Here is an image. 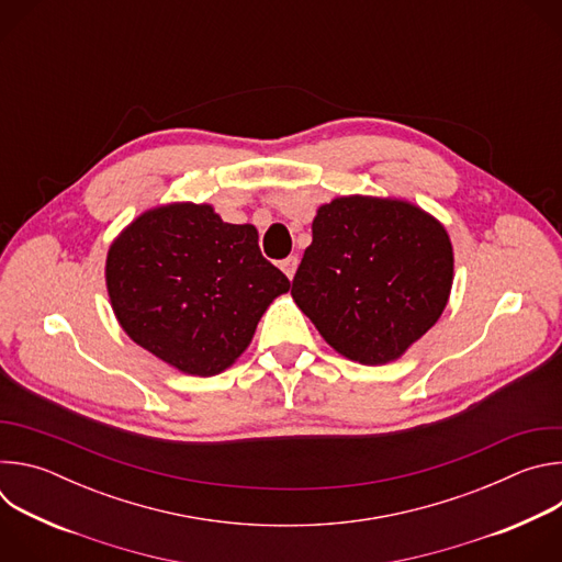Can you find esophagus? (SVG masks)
I'll return each mask as SVG.
<instances>
[{
  "instance_id": "1",
  "label": "esophagus",
  "mask_w": 562,
  "mask_h": 562,
  "mask_svg": "<svg viewBox=\"0 0 562 562\" xmlns=\"http://www.w3.org/2000/svg\"><path fill=\"white\" fill-rule=\"evenodd\" d=\"M297 256H289V258H284L282 262H280V269L284 271V276L289 278V280H293V276H295V271H297Z\"/></svg>"
}]
</instances>
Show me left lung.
<instances>
[{
    "instance_id": "obj_1",
    "label": "left lung",
    "mask_w": 562,
    "mask_h": 562,
    "mask_svg": "<svg viewBox=\"0 0 562 562\" xmlns=\"http://www.w3.org/2000/svg\"><path fill=\"white\" fill-rule=\"evenodd\" d=\"M291 295L338 353L397 360L442 315L453 282L445 226L405 200L347 195L317 209Z\"/></svg>"
}]
</instances>
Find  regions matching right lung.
<instances>
[{"mask_svg":"<svg viewBox=\"0 0 562 562\" xmlns=\"http://www.w3.org/2000/svg\"><path fill=\"white\" fill-rule=\"evenodd\" d=\"M291 286L254 224L209 204H167L133 220L109 249L106 289L133 342L191 375H215L249 347L267 306Z\"/></svg>","mask_w":562,"mask_h":562,"instance_id":"1","label":"right lung"}]
</instances>
